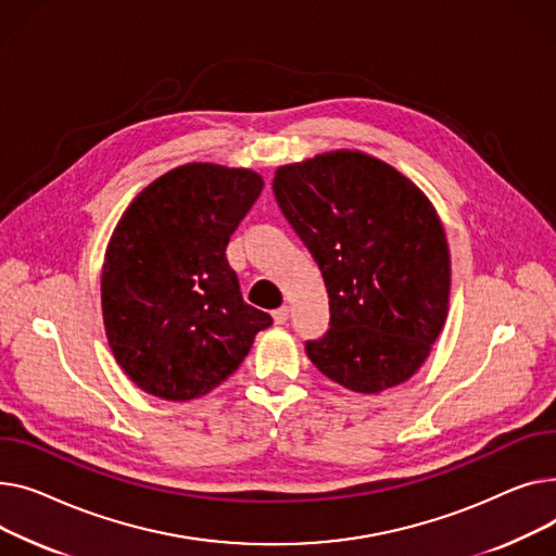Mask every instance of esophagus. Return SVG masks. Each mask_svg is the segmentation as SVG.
<instances>
[{"label": "esophagus", "mask_w": 556, "mask_h": 556, "mask_svg": "<svg viewBox=\"0 0 556 556\" xmlns=\"http://www.w3.org/2000/svg\"><path fill=\"white\" fill-rule=\"evenodd\" d=\"M289 320V307H280L274 312V323L276 325H285Z\"/></svg>", "instance_id": "34e87169"}]
</instances>
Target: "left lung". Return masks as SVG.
<instances>
[{
  "label": "left lung",
  "mask_w": 556,
  "mask_h": 556,
  "mask_svg": "<svg viewBox=\"0 0 556 556\" xmlns=\"http://www.w3.org/2000/svg\"><path fill=\"white\" fill-rule=\"evenodd\" d=\"M276 202L303 240L330 299V330L305 350L354 393L410 379L442 332L451 263L424 192L388 163L337 150L282 166Z\"/></svg>",
  "instance_id": "8db88e82"
}]
</instances>
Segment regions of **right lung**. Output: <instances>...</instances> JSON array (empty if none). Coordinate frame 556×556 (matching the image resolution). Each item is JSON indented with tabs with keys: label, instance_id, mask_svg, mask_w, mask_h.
Segmentation results:
<instances>
[{
	"label": "right lung",
	"instance_id": "add662e5",
	"mask_svg": "<svg viewBox=\"0 0 556 556\" xmlns=\"http://www.w3.org/2000/svg\"><path fill=\"white\" fill-rule=\"evenodd\" d=\"M263 177L188 163L127 206L110 240L103 320L118 366L146 393L188 402L233 375L271 316L244 303L226 244Z\"/></svg>",
	"mask_w": 556,
	"mask_h": 556
}]
</instances>
